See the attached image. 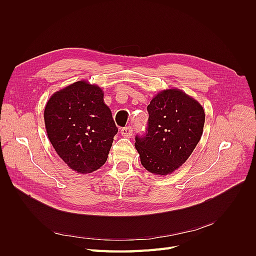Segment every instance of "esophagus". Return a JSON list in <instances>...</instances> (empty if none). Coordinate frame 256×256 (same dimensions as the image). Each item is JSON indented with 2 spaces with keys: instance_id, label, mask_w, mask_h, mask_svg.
<instances>
[{
  "instance_id": "esophagus-1",
  "label": "esophagus",
  "mask_w": 256,
  "mask_h": 256,
  "mask_svg": "<svg viewBox=\"0 0 256 256\" xmlns=\"http://www.w3.org/2000/svg\"><path fill=\"white\" fill-rule=\"evenodd\" d=\"M134 134V128L131 126H127V127H124L120 130V134L122 136H126V138H130Z\"/></svg>"
}]
</instances>
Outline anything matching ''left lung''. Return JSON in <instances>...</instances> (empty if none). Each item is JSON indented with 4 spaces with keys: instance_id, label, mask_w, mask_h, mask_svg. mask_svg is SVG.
I'll list each match as a JSON object with an SVG mask.
<instances>
[{
    "instance_id": "8db88e82",
    "label": "left lung",
    "mask_w": 256,
    "mask_h": 256,
    "mask_svg": "<svg viewBox=\"0 0 256 256\" xmlns=\"http://www.w3.org/2000/svg\"><path fill=\"white\" fill-rule=\"evenodd\" d=\"M145 134L136 136L142 166L156 175L182 166L203 134L205 112L196 99L180 90H161L147 106Z\"/></svg>"
}]
</instances>
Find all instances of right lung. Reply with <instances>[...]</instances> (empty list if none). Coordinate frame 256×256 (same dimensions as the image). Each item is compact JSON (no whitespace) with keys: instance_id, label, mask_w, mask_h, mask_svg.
<instances>
[{"instance_id":"add662e5","label":"right lung","mask_w":256,"mask_h":256,"mask_svg":"<svg viewBox=\"0 0 256 256\" xmlns=\"http://www.w3.org/2000/svg\"><path fill=\"white\" fill-rule=\"evenodd\" d=\"M44 118L52 146L72 170L86 174L106 164L118 129L98 85L78 81L54 92Z\"/></svg>"}]
</instances>
